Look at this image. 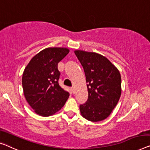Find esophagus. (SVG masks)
Instances as JSON below:
<instances>
[{
	"label": "esophagus",
	"mask_w": 150,
	"mask_h": 150,
	"mask_svg": "<svg viewBox=\"0 0 150 150\" xmlns=\"http://www.w3.org/2000/svg\"><path fill=\"white\" fill-rule=\"evenodd\" d=\"M71 91H72V92H73V93H75V88H74V87H72V88H71Z\"/></svg>",
	"instance_id": "obj_1"
}]
</instances>
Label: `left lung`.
I'll return each mask as SVG.
<instances>
[{
    "label": "left lung",
    "instance_id": "8db88e82",
    "mask_svg": "<svg viewBox=\"0 0 150 150\" xmlns=\"http://www.w3.org/2000/svg\"><path fill=\"white\" fill-rule=\"evenodd\" d=\"M86 77L88 99L79 106L81 115L92 122L110 115L121 94V77L117 68L104 56L75 50Z\"/></svg>",
    "mask_w": 150,
    "mask_h": 150
}]
</instances>
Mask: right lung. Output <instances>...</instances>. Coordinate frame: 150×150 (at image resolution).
<instances>
[{"mask_svg":"<svg viewBox=\"0 0 150 150\" xmlns=\"http://www.w3.org/2000/svg\"><path fill=\"white\" fill-rule=\"evenodd\" d=\"M69 52L66 48H47L34 56L23 71L22 86L25 98L38 115H52L61 110L69 93L59 84L58 63Z\"/></svg>","mask_w":150,"mask_h":150,"instance_id":"obj_1","label":"right lung"}]
</instances>
